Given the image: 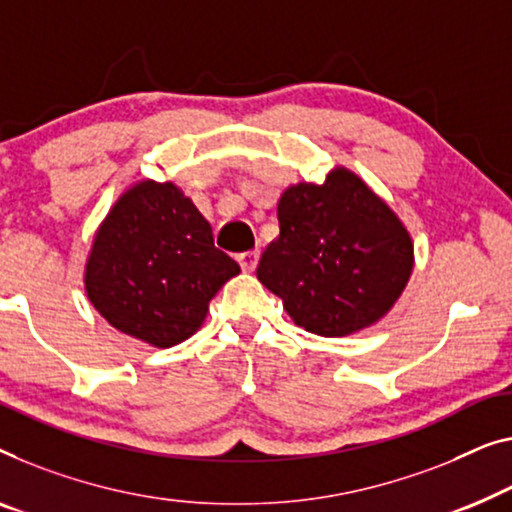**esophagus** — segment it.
Segmentation results:
<instances>
[{
  "label": "esophagus",
  "mask_w": 512,
  "mask_h": 512,
  "mask_svg": "<svg viewBox=\"0 0 512 512\" xmlns=\"http://www.w3.org/2000/svg\"><path fill=\"white\" fill-rule=\"evenodd\" d=\"M258 258H261V251L251 249V251H244V254L238 256V263L244 272H254L258 265Z\"/></svg>",
  "instance_id": "34e87169"
}]
</instances>
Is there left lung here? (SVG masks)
<instances>
[{
  "instance_id": "8db88e82",
  "label": "left lung",
  "mask_w": 512,
  "mask_h": 512,
  "mask_svg": "<svg viewBox=\"0 0 512 512\" xmlns=\"http://www.w3.org/2000/svg\"><path fill=\"white\" fill-rule=\"evenodd\" d=\"M277 219L279 238L263 251L256 277L307 332L346 337L369 328L409 284V231L348 168L330 170L323 184L288 187Z\"/></svg>"
}]
</instances>
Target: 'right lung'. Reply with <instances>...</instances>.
Returning a JSON list of instances; mask_svg holds the SVG:
<instances>
[{
  "label": "right lung",
  "instance_id": "add662e5",
  "mask_svg": "<svg viewBox=\"0 0 512 512\" xmlns=\"http://www.w3.org/2000/svg\"><path fill=\"white\" fill-rule=\"evenodd\" d=\"M238 272L180 187L143 180L101 221L87 256L85 291L113 328L168 348L201 328L210 300Z\"/></svg>",
  "mask_w": 512,
  "mask_h": 512
}]
</instances>
